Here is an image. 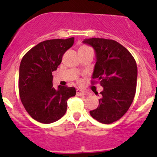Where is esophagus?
<instances>
[{
	"label": "esophagus",
	"mask_w": 157,
	"mask_h": 157,
	"mask_svg": "<svg viewBox=\"0 0 157 157\" xmlns=\"http://www.w3.org/2000/svg\"><path fill=\"white\" fill-rule=\"evenodd\" d=\"M76 94H77V95H78V96L86 95V92L85 90H81V89H77V90H76Z\"/></svg>",
	"instance_id": "34e87169"
}]
</instances>
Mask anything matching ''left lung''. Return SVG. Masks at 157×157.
Wrapping results in <instances>:
<instances>
[{
    "mask_svg": "<svg viewBox=\"0 0 157 157\" xmlns=\"http://www.w3.org/2000/svg\"><path fill=\"white\" fill-rule=\"evenodd\" d=\"M84 44L95 50L96 62L92 78L103 87L99 105L90 112L105 124L119 120L131 105L136 93L138 68L135 59L124 46L111 39L92 37Z\"/></svg>",
    "mask_w": 157,
    "mask_h": 157,
    "instance_id": "obj_1",
    "label": "left lung"
}]
</instances>
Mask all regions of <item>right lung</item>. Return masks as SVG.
Segmentation results:
<instances>
[{
  "label": "right lung",
  "mask_w": 157,
  "mask_h": 157,
  "mask_svg": "<svg viewBox=\"0 0 157 157\" xmlns=\"http://www.w3.org/2000/svg\"><path fill=\"white\" fill-rule=\"evenodd\" d=\"M74 37L40 42L23 56L19 66V92L25 109L42 123L59 120L67 111V101L76 94L75 87L52 86V71L74 44Z\"/></svg>",
  "instance_id": "1"
}]
</instances>
